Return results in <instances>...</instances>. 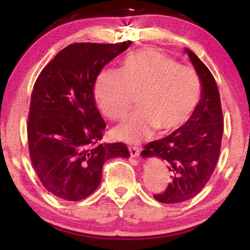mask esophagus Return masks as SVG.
Masks as SVG:
<instances>
[{
  "label": "esophagus",
  "instance_id": "34e87169",
  "mask_svg": "<svg viewBox=\"0 0 250 250\" xmlns=\"http://www.w3.org/2000/svg\"><path fill=\"white\" fill-rule=\"evenodd\" d=\"M129 151H130L131 156H133V158H135V156H138L139 154H140V149H139V146H129Z\"/></svg>",
  "mask_w": 250,
  "mask_h": 250
}]
</instances>
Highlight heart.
Here are the masks:
<instances>
[{
  "label": "heart",
  "mask_w": 250,
  "mask_h": 250,
  "mask_svg": "<svg viewBox=\"0 0 250 250\" xmlns=\"http://www.w3.org/2000/svg\"><path fill=\"white\" fill-rule=\"evenodd\" d=\"M202 91L195 69L155 49L128 55L121 69L103 70L95 84L101 112L111 120L121 119L139 95L140 108L115 131L117 137L128 142H139L156 129L161 133L181 129L197 108Z\"/></svg>",
  "instance_id": "1"
}]
</instances>
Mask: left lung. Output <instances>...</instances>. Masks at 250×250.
<instances>
[{"label": "left lung", "mask_w": 250, "mask_h": 250, "mask_svg": "<svg viewBox=\"0 0 250 250\" xmlns=\"http://www.w3.org/2000/svg\"><path fill=\"white\" fill-rule=\"evenodd\" d=\"M200 75L203 91L195 111L184 126L145 146L143 156H158L167 163L171 183L154 194L161 203L175 204L200 193L209 181L221 153L224 119L214 76L192 50L186 49Z\"/></svg>", "instance_id": "8db88e82"}]
</instances>
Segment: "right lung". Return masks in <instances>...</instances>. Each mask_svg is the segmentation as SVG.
<instances>
[{
    "label": "right lung",
    "mask_w": 250,
    "mask_h": 250,
    "mask_svg": "<svg viewBox=\"0 0 250 250\" xmlns=\"http://www.w3.org/2000/svg\"><path fill=\"white\" fill-rule=\"evenodd\" d=\"M130 44H70L34 83L27 120L29 158L44 188L62 200L88 197L100 184L105 161L130 155L125 143L100 142L105 124L94 95L101 69Z\"/></svg>",
    "instance_id": "1"
}]
</instances>
